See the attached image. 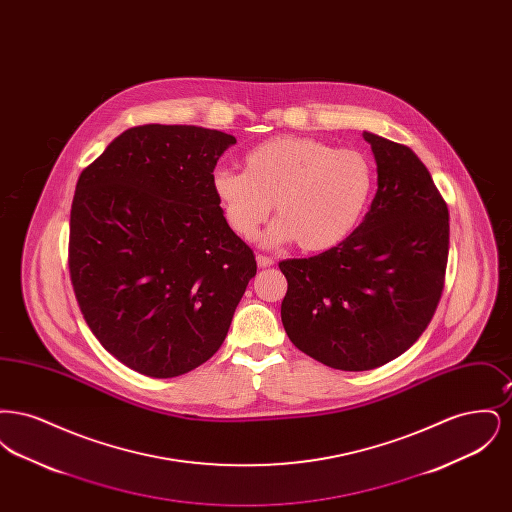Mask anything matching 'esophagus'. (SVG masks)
<instances>
[{
    "mask_svg": "<svg viewBox=\"0 0 512 512\" xmlns=\"http://www.w3.org/2000/svg\"><path fill=\"white\" fill-rule=\"evenodd\" d=\"M257 265H259V268H268L274 265V261L267 255H257Z\"/></svg>",
    "mask_w": 512,
    "mask_h": 512,
    "instance_id": "34e87169",
    "label": "esophagus"
}]
</instances>
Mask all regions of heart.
I'll use <instances>...</instances> for the list:
<instances>
[{"mask_svg": "<svg viewBox=\"0 0 512 512\" xmlns=\"http://www.w3.org/2000/svg\"><path fill=\"white\" fill-rule=\"evenodd\" d=\"M244 171L220 169L213 192L226 222L253 240L274 211L268 245L297 242L303 251H326L347 240L365 215L374 169L365 153L336 149L303 136H276L251 147Z\"/></svg>", "mask_w": 512, "mask_h": 512, "instance_id": "heart-1", "label": "heart"}]
</instances>
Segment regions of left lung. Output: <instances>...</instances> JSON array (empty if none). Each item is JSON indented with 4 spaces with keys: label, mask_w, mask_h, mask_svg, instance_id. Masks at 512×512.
<instances>
[{
    "label": "left lung",
    "mask_w": 512,
    "mask_h": 512,
    "mask_svg": "<svg viewBox=\"0 0 512 512\" xmlns=\"http://www.w3.org/2000/svg\"><path fill=\"white\" fill-rule=\"evenodd\" d=\"M378 190L340 245L278 267L288 280L282 324L293 345L338 370H372L405 353L438 309L449 211L411 147L363 132Z\"/></svg>",
    "instance_id": "1"
}]
</instances>
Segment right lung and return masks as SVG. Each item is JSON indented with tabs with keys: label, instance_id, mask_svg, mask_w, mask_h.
<instances>
[{
	"label": "right lung",
	"instance_id": "1",
	"mask_svg": "<svg viewBox=\"0 0 512 512\" xmlns=\"http://www.w3.org/2000/svg\"><path fill=\"white\" fill-rule=\"evenodd\" d=\"M232 144L201 126H134L76 182L74 295L99 343L140 374L174 378L209 361L257 272L213 192Z\"/></svg>",
	"mask_w": 512,
	"mask_h": 512
}]
</instances>
